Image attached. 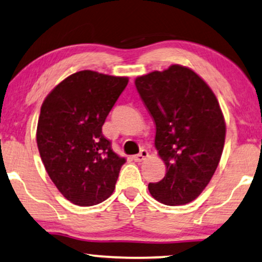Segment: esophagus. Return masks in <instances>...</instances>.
I'll return each instance as SVG.
<instances>
[{
	"label": "esophagus",
	"instance_id": "esophagus-1",
	"mask_svg": "<svg viewBox=\"0 0 262 262\" xmlns=\"http://www.w3.org/2000/svg\"><path fill=\"white\" fill-rule=\"evenodd\" d=\"M148 157V152L146 150H141L138 155L133 156V160L135 162H144Z\"/></svg>",
	"mask_w": 262,
	"mask_h": 262
}]
</instances>
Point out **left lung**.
Segmentation results:
<instances>
[{
    "instance_id": "8db88e82",
    "label": "left lung",
    "mask_w": 262,
    "mask_h": 262,
    "mask_svg": "<svg viewBox=\"0 0 262 262\" xmlns=\"http://www.w3.org/2000/svg\"><path fill=\"white\" fill-rule=\"evenodd\" d=\"M135 87L154 118L155 146L167 167L148 191L163 204L190 203L209 184L223 155L226 123L219 101L203 78L178 64L139 76Z\"/></svg>"
}]
</instances>
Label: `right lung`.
I'll list each match as a JSON object with an SVG mask.
<instances>
[{
  "instance_id": "right-lung-1",
  "label": "right lung",
  "mask_w": 262,
  "mask_h": 262,
  "mask_svg": "<svg viewBox=\"0 0 262 262\" xmlns=\"http://www.w3.org/2000/svg\"><path fill=\"white\" fill-rule=\"evenodd\" d=\"M128 81L78 71L55 85L42 102L36 132L39 156L59 192L79 207L107 200L125 163L101 128Z\"/></svg>"
}]
</instances>
